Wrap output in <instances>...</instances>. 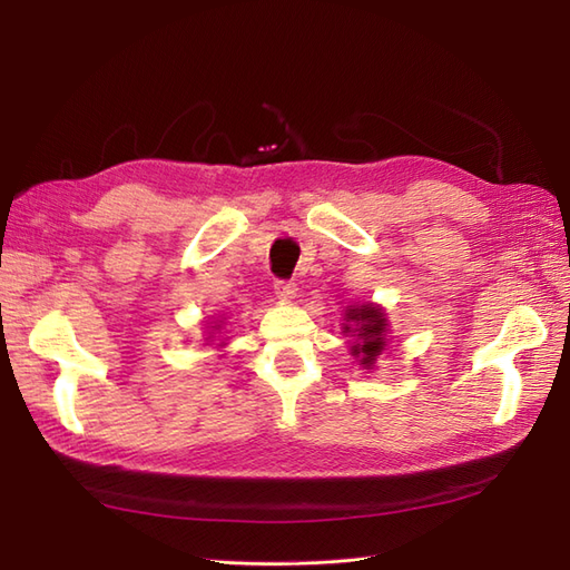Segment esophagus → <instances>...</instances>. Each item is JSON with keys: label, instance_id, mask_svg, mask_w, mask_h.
<instances>
[{"label": "esophagus", "instance_id": "34e87169", "mask_svg": "<svg viewBox=\"0 0 570 570\" xmlns=\"http://www.w3.org/2000/svg\"><path fill=\"white\" fill-rule=\"evenodd\" d=\"M273 289H275V297H278L281 302H289V299H295V295H297V285L289 283V281H275Z\"/></svg>", "mask_w": 570, "mask_h": 570}]
</instances>
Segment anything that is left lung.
Returning a JSON list of instances; mask_svg holds the SVG:
<instances>
[{"label":"left lung","mask_w":570,"mask_h":570,"mask_svg":"<svg viewBox=\"0 0 570 570\" xmlns=\"http://www.w3.org/2000/svg\"><path fill=\"white\" fill-rule=\"evenodd\" d=\"M342 333H352V356L358 358L364 368H373L375 358L385 350V335H387V318L383 308L373 304L350 306L344 314Z\"/></svg>","instance_id":"1"}]
</instances>
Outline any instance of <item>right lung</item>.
I'll return each mask as SVG.
<instances>
[{
	"label": "right lung",
	"mask_w": 570,
	"mask_h": 570,
	"mask_svg": "<svg viewBox=\"0 0 570 570\" xmlns=\"http://www.w3.org/2000/svg\"><path fill=\"white\" fill-rule=\"evenodd\" d=\"M220 325H223V323H216V325H212V331H216V333H218V331H220ZM216 333H209V340H212Z\"/></svg>",
	"instance_id": "add662e5"
}]
</instances>
